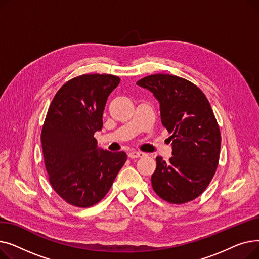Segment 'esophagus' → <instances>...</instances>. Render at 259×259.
I'll list each match as a JSON object with an SVG mask.
<instances>
[{
	"label": "esophagus",
	"mask_w": 259,
	"mask_h": 259,
	"mask_svg": "<svg viewBox=\"0 0 259 259\" xmlns=\"http://www.w3.org/2000/svg\"><path fill=\"white\" fill-rule=\"evenodd\" d=\"M128 155L131 158H138V157H143L146 154L143 153V152H140V151H131V152L128 153Z\"/></svg>",
	"instance_id": "obj_1"
}]
</instances>
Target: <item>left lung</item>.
<instances>
[{"instance_id":"left-lung-1","label":"left lung","mask_w":259,"mask_h":259,"mask_svg":"<svg viewBox=\"0 0 259 259\" xmlns=\"http://www.w3.org/2000/svg\"><path fill=\"white\" fill-rule=\"evenodd\" d=\"M139 86L159 103L161 124L172 140V157H156L151 176L155 193L171 203H185L205 191L219 165L221 132L202 91L183 77L153 74Z\"/></svg>"}]
</instances>
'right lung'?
<instances>
[{
	"instance_id": "obj_1",
	"label": "right lung",
	"mask_w": 259,
	"mask_h": 259,
	"mask_svg": "<svg viewBox=\"0 0 259 259\" xmlns=\"http://www.w3.org/2000/svg\"><path fill=\"white\" fill-rule=\"evenodd\" d=\"M120 78L84 74L68 80L53 98L40 134L49 182L65 201L87 208L110 190L127 160L124 151L98 147L94 133L103 127V113Z\"/></svg>"
}]
</instances>
